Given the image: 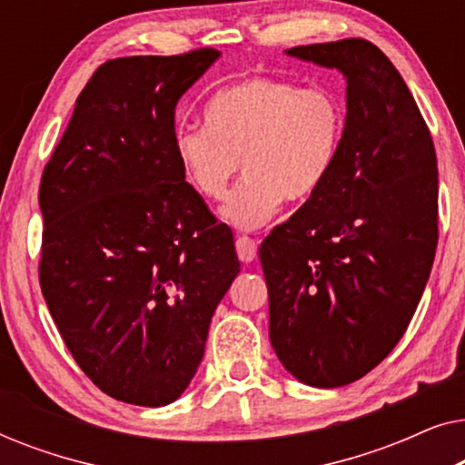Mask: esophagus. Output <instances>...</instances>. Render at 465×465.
Returning a JSON list of instances; mask_svg holds the SVG:
<instances>
[{
	"instance_id": "obj_1",
	"label": "esophagus",
	"mask_w": 465,
	"mask_h": 465,
	"mask_svg": "<svg viewBox=\"0 0 465 465\" xmlns=\"http://www.w3.org/2000/svg\"><path fill=\"white\" fill-rule=\"evenodd\" d=\"M234 245H237V256L241 262H253L258 256V243L253 241L252 237H245V234H239L237 241H234Z\"/></svg>"
}]
</instances>
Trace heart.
I'll use <instances>...</instances> for the list:
<instances>
[{
  "label": "heart",
  "mask_w": 465,
  "mask_h": 465,
  "mask_svg": "<svg viewBox=\"0 0 465 465\" xmlns=\"http://www.w3.org/2000/svg\"><path fill=\"white\" fill-rule=\"evenodd\" d=\"M205 126H177L173 154L183 182L207 201L226 194L222 215L239 228L269 222L282 201L313 196L339 163L347 112L323 86H298L275 75H252L215 91L203 107Z\"/></svg>",
  "instance_id": "heart-1"
}]
</instances>
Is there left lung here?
I'll list each match as a JSON object with an SVG mask.
<instances>
[{"label":"left lung","mask_w":465,"mask_h":465,"mask_svg":"<svg viewBox=\"0 0 465 465\" xmlns=\"http://www.w3.org/2000/svg\"><path fill=\"white\" fill-rule=\"evenodd\" d=\"M288 54L347 78V126L328 182L260 245L277 358L302 383L341 387L398 345L438 243L430 129L393 63L361 37Z\"/></svg>","instance_id":"1"}]
</instances>
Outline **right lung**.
<instances>
[{"mask_svg":"<svg viewBox=\"0 0 465 465\" xmlns=\"http://www.w3.org/2000/svg\"><path fill=\"white\" fill-rule=\"evenodd\" d=\"M218 56L105 61L42 173V294L78 366L120 402L182 396L241 269L173 154L177 101Z\"/></svg>","mask_w":465,"mask_h":465,"instance_id":"right-lung-1","label":"right lung"}]
</instances>
